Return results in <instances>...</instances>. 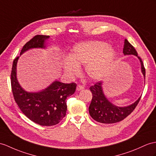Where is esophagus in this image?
Masks as SVG:
<instances>
[{"mask_svg": "<svg viewBox=\"0 0 156 156\" xmlns=\"http://www.w3.org/2000/svg\"><path fill=\"white\" fill-rule=\"evenodd\" d=\"M83 89H84V87H83V86H81L80 85H78L77 86V90L79 91V90H81Z\"/></svg>", "mask_w": 156, "mask_h": 156, "instance_id": "obj_1", "label": "esophagus"}]
</instances>
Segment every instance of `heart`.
Instances as JSON below:
<instances>
[{"mask_svg": "<svg viewBox=\"0 0 156 156\" xmlns=\"http://www.w3.org/2000/svg\"><path fill=\"white\" fill-rule=\"evenodd\" d=\"M116 51L102 41H89L75 44L70 57L63 59V67L67 75L74 77L80 73V66L93 80H101L111 71L116 59Z\"/></svg>", "mask_w": 156, "mask_h": 156, "instance_id": "1", "label": "heart"}]
</instances>
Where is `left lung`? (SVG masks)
Returning <instances> with one entry per match:
<instances>
[{
	"label": "left lung",
	"instance_id": "left-lung-1",
	"mask_svg": "<svg viewBox=\"0 0 156 156\" xmlns=\"http://www.w3.org/2000/svg\"><path fill=\"white\" fill-rule=\"evenodd\" d=\"M124 55H134L140 60L141 71L145 79L146 71L141 58L138 56V53L134 48L125 39L123 48ZM90 90L93 94L92 101L89 107L90 116L97 122L104 124L116 123L124 120L134 111L140 101V97L134 103L126 107H118L108 101L102 89V82L100 81L91 86Z\"/></svg>",
	"mask_w": 156,
	"mask_h": 156
}]
</instances>
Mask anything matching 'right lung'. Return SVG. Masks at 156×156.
<instances>
[{
	"label": "right lung",
	"mask_w": 156,
	"mask_h": 156,
	"mask_svg": "<svg viewBox=\"0 0 156 156\" xmlns=\"http://www.w3.org/2000/svg\"><path fill=\"white\" fill-rule=\"evenodd\" d=\"M49 36L36 35L22 48L20 55L34 48H46ZM15 58L11 71V86L14 100L21 111L34 122L41 126H54L66 116V98L73 94L77 85L55 81L39 92H28L19 84L17 79V63Z\"/></svg>",
	"instance_id": "obj_1"
}]
</instances>
